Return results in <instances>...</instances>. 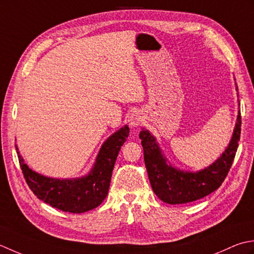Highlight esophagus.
<instances>
[{
	"label": "esophagus",
	"instance_id": "1",
	"mask_svg": "<svg viewBox=\"0 0 254 254\" xmlns=\"http://www.w3.org/2000/svg\"><path fill=\"white\" fill-rule=\"evenodd\" d=\"M141 122H142V118L140 116V114L138 113H132L128 120L129 125L131 127H138L141 124Z\"/></svg>",
	"mask_w": 254,
	"mask_h": 254
}]
</instances>
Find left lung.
I'll list each match as a JSON object with an SVG mask.
<instances>
[{
    "mask_svg": "<svg viewBox=\"0 0 254 254\" xmlns=\"http://www.w3.org/2000/svg\"><path fill=\"white\" fill-rule=\"evenodd\" d=\"M240 133L241 114L239 112L234 136L222 156L208 168L192 173L183 172L168 165L156 139L147 130L140 131L139 138L141 139L143 148L144 164L154 194L164 203L177 205L190 203L213 193L222 184L229 172L239 146Z\"/></svg>",
    "mask_w": 254,
    "mask_h": 254,
    "instance_id": "obj_1",
    "label": "left lung"
}]
</instances>
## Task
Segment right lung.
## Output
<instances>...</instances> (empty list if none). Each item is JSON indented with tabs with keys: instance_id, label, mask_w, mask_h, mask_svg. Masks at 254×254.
Segmentation results:
<instances>
[{
	"instance_id": "obj_1",
	"label": "right lung",
	"mask_w": 254,
	"mask_h": 254,
	"mask_svg": "<svg viewBox=\"0 0 254 254\" xmlns=\"http://www.w3.org/2000/svg\"><path fill=\"white\" fill-rule=\"evenodd\" d=\"M128 134L127 126L112 134L102 146L92 172L82 179L57 180L43 177L30 170L18 154L26 183L39 199L62 211L81 214L96 208L108 194L114 165Z\"/></svg>"
}]
</instances>
